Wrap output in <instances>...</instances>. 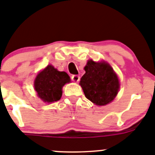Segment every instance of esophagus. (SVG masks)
<instances>
[{"mask_svg":"<svg viewBox=\"0 0 155 155\" xmlns=\"http://www.w3.org/2000/svg\"><path fill=\"white\" fill-rule=\"evenodd\" d=\"M79 76H78V75H73V76H72V79L73 80V82H75V83H77V82H79Z\"/></svg>","mask_w":155,"mask_h":155,"instance_id":"34e87169","label":"esophagus"}]
</instances>
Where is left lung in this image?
I'll return each instance as SVG.
<instances>
[{
  "label": "left lung",
  "instance_id": "8db88e82",
  "mask_svg": "<svg viewBox=\"0 0 155 155\" xmlns=\"http://www.w3.org/2000/svg\"><path fill=\"white\" fill-rule=\"evenodd\" d=\"M84 70L86 73L81 78L79 85L86 98L97 106L111 103L119 91L120 82L110 64L90 59Z\"/></svg>",
  "mask_w": 155,
  "mask_h": 155
}]
</instances>
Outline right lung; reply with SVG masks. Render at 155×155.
I'll list each match as a JSON object with an SVG mask.
<instances>
[{
  "instance_id": "right-lung-1",
  "label": "right lung",
  "mask_w": 155,
  "mask_h": 155,
  "mask_svg": "<svg viewBox=\"0 0 155 155\" xmlns=\"http://www.w3.org/2000/svg\"><path fill=\"white\" fill-rule=\"evenodd\" d=\"M71 82L70 77L65 72H60L48 65L39 72L34 82L38 97L45 103H54L61 99L62 87Z\"/></svg>"
}]
</instances>
